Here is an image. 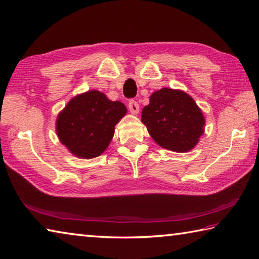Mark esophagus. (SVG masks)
I'll list each match as a JSON object with an SVG mask.
<instances>
[{"label": "esophagus", "instance_id": "34e87169", "mask_svg": "<svg viewBox=\"0 0 259 259\" xmlns=\"http://www.w3.org/2000/svg\"><path fill=\"white\" fill-rule=\"evenodd\" d=\"M128 107H129V110L133 114H137L139 112V104H138L137 101L130 100L129 103H128Z\"/></svg>", "mask_w": 259, "mask_h": 259}]
</instances>
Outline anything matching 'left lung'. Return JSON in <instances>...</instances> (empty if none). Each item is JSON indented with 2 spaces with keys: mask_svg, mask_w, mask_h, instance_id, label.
<instances>
[{
  "mask_svg": "<svg viewBox=\"0 0 259 259\" xmlns=\"http://www.w3.org/2000/svg\"><path fill=\"white\" fill-rule=\"evenodd\" d=\"M142 122L161 147L188 152L204 133L205 119L195 101L181 91L162 88L149 98Z\"/></svg>",
  "mask_w": 259,
  "mask_h": 259,
  "instance_id": "1",
  "label": "left lung"
}]
</instances>
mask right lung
Here are the masks:
<instances>
[{
  "label": "right lung",
  "mask_w": 259,
  "mask_h": 259,
  "mask_svg": "<svg viewBox=\"0 0 259 259\" xmlns=\"http://www.w3.org/2000/svg\"><path fill=\"white\" fill-rule=\"evenodd\" d=\"M126 113L121 102L91 91L72 98L56 120V133L64 146L78 157L93 158L104 152L114 126Z\"/></svg>",
  "instance_id": "add662e5"
}]
</instances>
